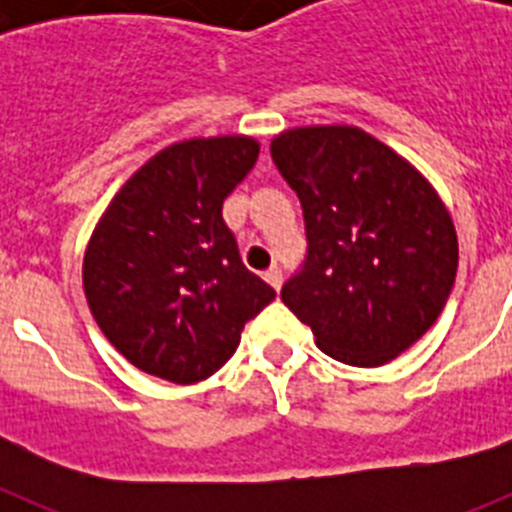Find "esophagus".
Segmentation results:
<instances>
[{"mask_svg":"<svg viewBox=\"0 0 512 512\" xmlns=\"http://www.w3.org/2000/svg\"><path fill=\"white\" fill-rule=\"evenodd\" d=\"M264 279L271 284V287L277 289V292L282 289V271H279L277 266H271L269 271H264Z\"/></svg>","mask_w":512,"mask_h":512,"instance_id":"34e87169","label":"esophagus"}]
</instances>
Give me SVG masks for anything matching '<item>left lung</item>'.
I'll list each match as a JSON object with an SVG mask.
<instances>
[{
    "instance_id": "left-lung-1",
    "label": "left lung",
    "mask_w": 512,
    "mask_h": 512,
    "mask_svg": "<svg viewBox=\"0 0 512 512\" xmlns=\"http://www.w3.org/2000/svg\"><path fill=\"white\" fill-rule=\"evenodd\" d=\"M271 158L300 197L307 233L282 302L323 354L387 364L449 300L459 264L449 210L410 161L354 125L284 130Z\"/></svg>"
}]
</instances>
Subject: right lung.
Returning <instances> with one entry per match:
<instances>
[{
    "label": "right lung",
    "instance_id": "right-lung-1",
    "mask_svg": "<svg viewBox=\"0 0 512 512\" xmlns=\"http://www.w3.org/2000/svg\"><path fill=\"white\" fill-rule=\"evenodd\" d=\"M259 158L248 135L189 138L148 158L112 197L84 253V295L140 372L194 384L235 354L277 292L243 266L223 202Z\"/></svg>",
    "mask_w": 512,
    "mask_h": 512
}]
</instances>
